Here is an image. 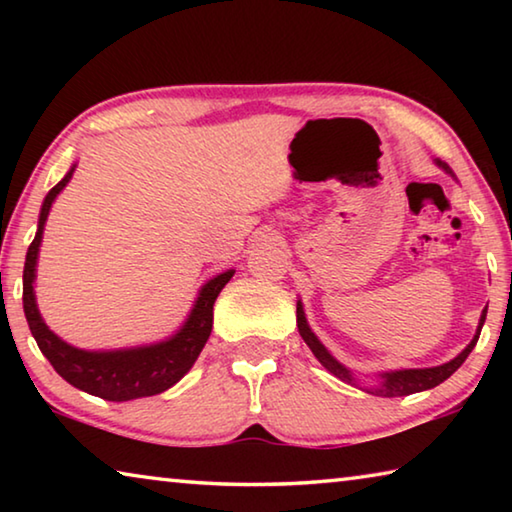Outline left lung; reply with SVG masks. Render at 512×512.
Listing matches in <instances>:
<instances>
[{
	"mask_svg": "<svg viewBox=\"0 0 512 512\" xmlns=\"http://www.w3.org/2000/svg\"><path fill=\"white\" fill-rule=\"evenodd\" d=\"M438 164L440 167H443L445 171H449V167L445 162H440L438 160ZM452 173V171H449ZM298 332H300V336L302 339H305V343L309 345V350L314 352V357L323 363V366L332 372V375H336L339 379H343V381H352V375H350V370H345L339 361H336L332 354H329L325 348H323V343H320L316 336H314V332H311L309 329V325H307V318H305V311H302V305L298 302ZM485 314H488V307L483 309V314H481V323H479V329H476V334H474V339L470 341V345H467V348L458 354L456 359H452L449 363H443V366H436V368H420V370H395V372H386V375H381L384 377V381H381V386L379 388H370L368 393H372V395H381V397H402V395H411V393H420V391H427V388H433V386H438V384H443V381L447 379V377H452L454 372L463 366V361L467 359V354H470L472 350H474V345H476V341H479V334H481V327H483V323H485Z\"/></svg>",
	"mask_w": 512,
	"mask_h": 512,
	"instance_id": "8db88e82",
	"label": "left lung"
}]
</instances>
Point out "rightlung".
Here are the masks:
<instances>
[{"mask_svg":"<svg viewBox=\"0 0 512 512\" xmlns=\"http://www.w3.org/2000/svg\"><path fill=\"white\" fill-rule=\"evenodd\" d=\"M72 171L51 189L45 203H42L36 239L31 241L27 262H24L22 300L24 314H27L29 320V329L33 339L38 343L40 352L49 359L58 375L69 381L72 386L81 388V391L110 402H126L137 400V397L158 395L171 388L176 381H180V377H185L189 368L194 366L198 354H201L207 339H210L214 300L225 284L230 282V277L235 275V271H225L205 284L192 314L187 318V323L176 336H171L169 341L149 345V348L117 352H85L72 348V345H67L65 341H60L58 336L54 332H49V327L42 323L40 311L36 307V296H33V277H36V259L49 207L54 203L60 189L69 183Z\"/></svg>","mask_w":512,"mask_h":512,"instance_id":"1","label":"right lung"}]
</instances>
